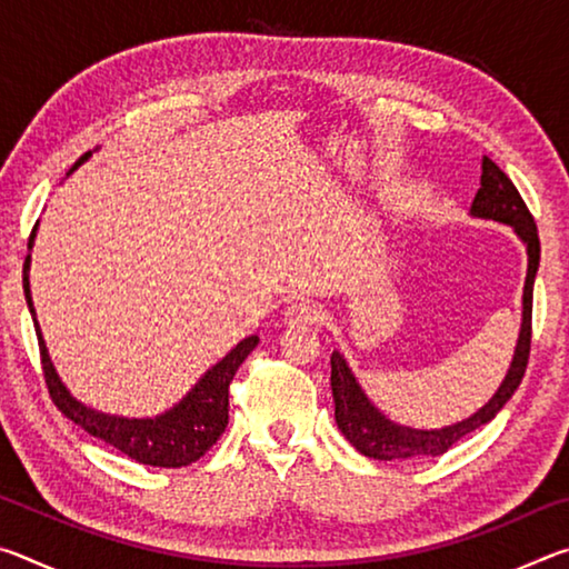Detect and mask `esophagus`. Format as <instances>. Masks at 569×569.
Segmentation results:
<instances>
[{
    "mask_svg": "<svg viewBox=\"0 0 569 569\" xmlns=\"http://www.w3.org/2000/svg\"><path fill=\"white\" fill-rule=\"evenodd\" d=\"M283 319H286V323H291V326L316 323L321 319V306L313 303V301H293L283 311Z\"/></svg>",
    "mask_w": 569,
    "mask_h": 569,
    "instance_id": "34e87169",
    "label": "esophagus"
}]
</instances>
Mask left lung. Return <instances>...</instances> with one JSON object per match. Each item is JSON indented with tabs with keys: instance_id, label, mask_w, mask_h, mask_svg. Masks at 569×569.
<instances>
[{
	"instance_id": "1",
	"label": "left lung",
	"mask_w": 569,
	"mask_h": 569,
	"mask_svg": "<svg viewBox=\"0 0 569 569\" xmlns=\"http://www.w3.org/2000/svg\"><path fill=\"white\" fill-rule=\"evenodd\" d=\"M471 216L497 220V223L512 226L515 233L527 248V278L522 293V329H519L515 359L509 363L505 381L499 383L495 397L485 407L471 413L469 419L451 423L441 429H411L391 421L373 407L366 397L359 381L349 369L339 351L331 353V391L336 403V423H339L341 435L351 441V447L361 451L363 457L393 461V459H429L445 455L447 449L465 439L471 431L485 427L492 421L505 403L512 399L519 381L525 377L529 343H532V291L535 276L539 268V236L535 218L525 206L522 196L515 188L497 162L487 156L481 158V188L477 190L475 203H471Z\"/></svg>"
}]
</instances>
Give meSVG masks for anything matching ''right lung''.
I'll return each instance as SVG.
<instances>
[{
  "instance_id": "right-lung-1",
  "label": "right lung",
  "mask_w": 569,
  "mask_h": 569,
  "mask_svg": "<svg viewBox=\"0 0 569 569\" xmlns=\"http://www.w3.org/2000/svg\"><path fill=\"white\" fill-rule=\"evenodd\" d=\"M92 152L74 162L72 170H77L88 160ZM70 170V172H72ZM37 226L32 228L30 243L27 248L32 250ZM30 256L24 258V298L30 306V313L34 316L32 293H30ZM37 341H40V356H42V371L47 389L54 407L60 409L67 419H72L77 427H82L94 439H102L104 445L120 449L122 455L140 461L148 467H188L192 461H198L206 451L216 445L228 427V387L233 381L238 366L248 359V353L258 346V336H248L240 341L233 351L226 353L213 369L206 371V377L200 379L196 387L188 391V397H182L180 403H176L170 411L160 413L152 419H128V417H112V413L94 411L84 407L82 401H77L64 383L57 377L50 353L42 339L40 323L34 319Z\"/></svg>"
}]
</instances>
